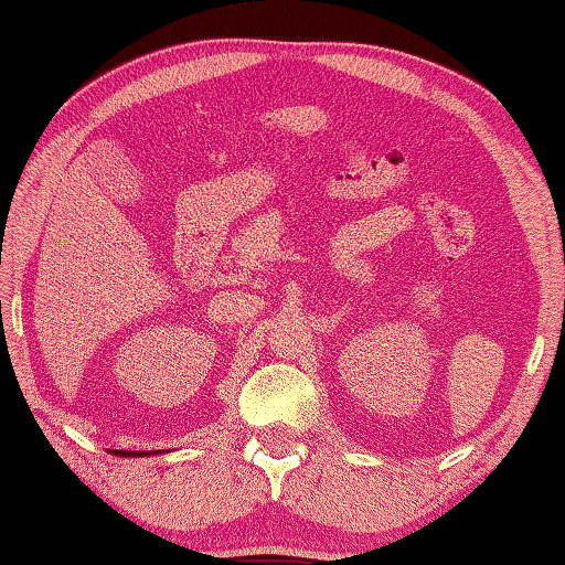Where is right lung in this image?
I'll list each match as a JSON object with an SVG mask.
<instances>
[{"label": "right lung", "instance_id": "add662e5", "mask_svg": "<svg viewBox=\"0 0 565 565\" xmlns=\"http://www.w3.org/2000/svg\"><path fill=\"white\" fill-rule=\"evenodd\" d=\"M116 454H118V456H146L142 451H138V454H136V451H116Z\"/></svg>", "mask_w": 565, "mask_h": 565}]
</instances>
